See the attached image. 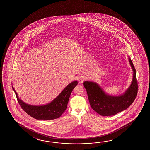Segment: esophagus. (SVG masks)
I'll return each mask as SVG.
<instances>
[{
	"label": "esophagus",
	"mask_w": 150,
	"mask_h": 150,
	"mask_svg": "<svg viewBox=\"0 0 150 150\" xmlns=\"http://www.w3.org/2000/svg\"><path fill=\"white\" fill-rule=\"evenodd\" d=\"M85 80H86V77L82 75H79L78 77V81L79 83H83Z\"/></svg>",
	"instance_id": "esophagus-1"
}]
</instances>
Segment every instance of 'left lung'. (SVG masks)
Returning <instances> with one entry per match:
<instances>
[{
	"mask_svg": "<svg viewBox=\"0 0 150 150\" xmlns=\"http://www.w3.org/2000/svg\"><path fill=\"white\" fill-rule=\"evenodd\" d=\"M129 61L133 71L132 81L129 88L121 95H109L96 83L88 81L83 82L91 107L100 115H115L127 109L135 100L138 89L136 70L130 57H129Z\"/></svg>",
	"mask_w": 150,
	"mask_h": 150,
	"instance_id": "obj_1",
	"label": "left lung"
}]
</instances>
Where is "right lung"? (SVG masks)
<instances>
[{
    "label": "right lung",
    "mask_w": 150,
    "mask_h": 150,
    "mask_svg": "<svg viewBox=\"0 0 150 150\" xmlns=\"http://www.w3.org/2000/svg\"><path fill=\"white\" fill-rule=\"evenodd\" d=\"M78 82H71L62 91L59 96L51 103L42 106H33L25 103L19 99L18 94L12 87L13 90L22 109L26 113L37 120H53L59 118L67 109L69 98L71 91Z\"/></svg>",
    "instance_id": "1"
}]
</instances>
